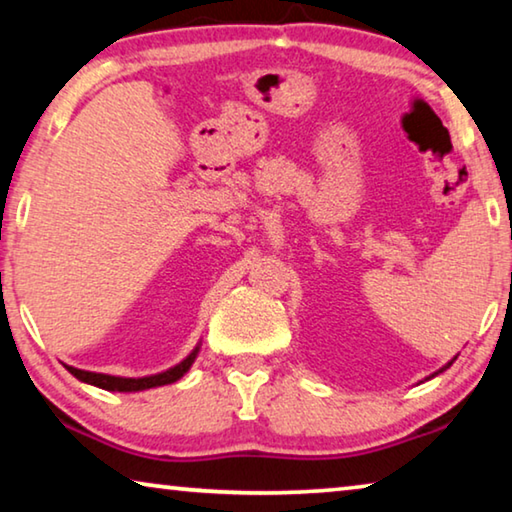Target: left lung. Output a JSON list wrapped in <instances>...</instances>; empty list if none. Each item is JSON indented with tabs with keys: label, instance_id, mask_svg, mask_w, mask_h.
<instances>
[{
	"label": "left lung",
	"instance_id": "1",
	"mask_svg": "<svg viewBox=\"0 0 512 512\" xmlns=\"http://www.w3.org/2000/svg\"><path fill=\"white\" fill-rule=\"evenodd\" d=\"M453 361H455V357H453V359H451V361H448V364H446V366H444V368H439V371H437V373H432V375H430V377H435V375H439V373H444V371H446V368H448V366H451V364H453Z\"/></svg>",
	"mask_w": 512,
	"mask_h": 512
}]
</instances>
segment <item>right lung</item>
<instances>
[{
	"label": "right lung",
	"instance_id": "add662e5",
	"mask_svg": "<svg viewBox=\"0 0 512 512\" xmlns=\"http://www.w3.org/2000/svg\"><path fill=\"white\" fill-rule=\"evenodd\" d=\"M201 343L187 355L180 364H176L169 371L155 373V375H146V377H119V375H105V373H91V371H82V368L75 366H66L70 375H75L77 380L84 384H93V387L105 389V391H146V389H155V387H164V384H171L183 377L187 371H190L196 355H199Z\"/></svg>",
	"mask_w": 512,
	"mask_h": 512
}]
</instances>
